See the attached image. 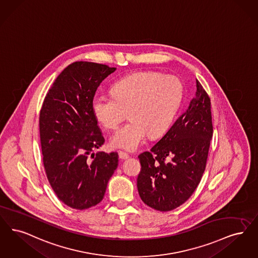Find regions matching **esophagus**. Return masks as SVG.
<instances>
[{
  "label": "esophagus",
  "mask_w": 258,
  "mask_h": 258,
  "mask_svg": "<svg viewBox=\"0 0 258 258\" xmlns=\"http://www.w3.org/2000/svg\"><path fill=\"white\" fill-rule=\"evenodd\" d=\"M128 157H130V155H127V154H125L124 152H120V153H119V158L122 159V160L127 159Z\"/></svg>",
  "instance_id": "1"
}]
</instances>
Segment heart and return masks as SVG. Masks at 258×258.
Instances as JSON below:
<instances>
[{
    "label": "heart",
    "mask_w": 258,
    "mask_h": 258,
    "mask_svg": "<svg viewBox=\"0 0 258 258\" xmlns=\"http://www.w3.org/2000/svg\"><path fill=\"white\" fill-rule=\"evenodd\" d=\"M183 98V84L175 76L139 72L116 82L112 96L97 95L92 102L94 116L106 130L115 131V148L133 152L144 143L147 135L155 138L165 133L175 119Z\"/></svg>",
    "instance_id": "heart-1"
}]
</instances>
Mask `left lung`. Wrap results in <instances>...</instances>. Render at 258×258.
I'll return each mask as SVG.
<instances>
[{"mask_svg": "<svg viewBox=\"0 0 258 258\" xmlns=\"http://www.w3.org/2000/svg\"><path fill=\"white\" fill-rule=\"evenodd\" d=\"M196 83V96L188 108L150 152L138 155V193L147 206L158 211L185 203L206 170L213 134L211 103L203 85Z\"/></svg>", "mask_w": 258, "mask_h": 258, "instance_id": "8db88e82", "label": "left lung"}]
</instances>
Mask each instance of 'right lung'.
Here are the masks:
<instances>
[{
	"instance_id": "1",
	"label": "right lung",
	"mask_w": 258,
	"mask_h": 258,
	"mask_svg": "<svg viewBox=\"0 0 258 258\" xmlns=\"http://www.w3.org/2000/svg\"><path fill=\"white\" fill-rule=\"evenodd\" d=\"M115 70L105 64L74 62L58 75L42 104L39 132L46 175L57 198L75 209L98 205L118 166L117 153L92 154L104 143L93 99Z\"/></svg>"
}]
</instances>
